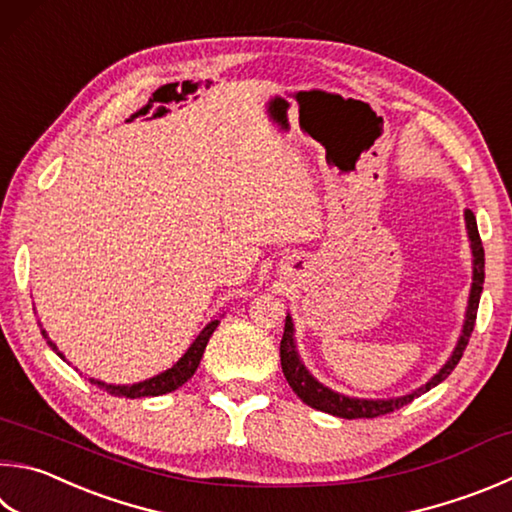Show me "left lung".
I'll return each instance as SVG.
<instances>
[{"instance_id": "left-lung-1", "label": "left lung", "mask_w": 512, "mask_h": 512, "mask_svg": "<svg viewBox=\"0 0 512 512\" xmlns=\"http://www.w3.org/2000/svg\"><path fill=\"white\" fill-rule=\"evenodd\" d=\"M463 217H466V230H468L470 250H472V284H470L466 320H463L461 336L457 340V347L452 349L450 358L445 360V365L439 371H436V374L430 380H427L425 385H421L418 389H414V392L403 394V396L358 398V396L340 394V392H336V389L322 385L320 380L304 367V362L300 358V351H297L293 318H291V313H288L286 324H284V336H282V342H280L282 371H284V378L288 380V385H291L293 392L302 398V403L313 407V410L327 412V414L340 416V418H376V416L394 412V410H398V407H403L407 403H412L416 396L430 392L432 387L443 383V380L452 374V369L459 365L463 351H466L472 329H475L479 297H481V291H483V275H486V273H483L486 259H483V246H481V237H479V230H477V219H475V215H472V210L463 212Z\"/></svg>"}]
</instances>
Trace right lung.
Segmentation results:
<instances>
[{
  "mask_svg": "<svg viewBox=\"0 0 512 512\" xmlns=\"http://www.w3.org/2000/svg\"><path fill=\"white\" fill-rule=\"evenodd\" d=\"M219 320H210L206 327H203V331L199 333L197 338H194L192 345L188 347V351L183 353V356L174 362V365L170 369L161 371V374H156L152 378L147 380H141V383H132V385H111V383H105V380H96V378H89L91 383L98 385L100 389H105L107 394H114V396H125V398H143V396H161V394H167V392H174V389H179L183 383H188V380L194 376V371H197L199 362L203 358V351H206V345L212 333H215ZM42 336L46 340V345H49L55 353L62 360L64 353L55 347V342L46 336V331L42 329Z\"/></svg>",
  "mask_w": 512,
  "mask_h": 512,
  "instance_id": "obj_1",
  "label": "right lung"
}]
</instances>
